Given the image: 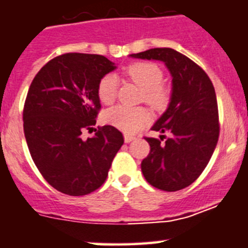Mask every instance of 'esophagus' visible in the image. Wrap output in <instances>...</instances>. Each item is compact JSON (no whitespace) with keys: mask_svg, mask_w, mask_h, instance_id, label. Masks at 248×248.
<instances>
[{"mask_svg":"<svg viewBox=\"0 0 248 248\" xmlns=\"http://www.w3.org/2000/svg\"><path fill=\"white\" fill-rule=\"evenodd\" d=\"M134 139H135V137H133V135L124 134V142H126V144H129V142L133 141Z\"/></svg>","mask_w":248,"mask_h":248,"instance_id":"1","label":"esophagus"}]
</instances>
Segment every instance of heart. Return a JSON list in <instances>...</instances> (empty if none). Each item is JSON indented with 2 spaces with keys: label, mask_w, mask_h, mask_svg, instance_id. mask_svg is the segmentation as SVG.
<instances>
[{
  "label": "heart",
  "mask_w": 248,
  "mask_h": 248,
  "mask_svg": "<svg viewBox=\"0 0 248 248\" xmlns=\"http://www.w3.org/2000/svg\"><path fill=\"white\" fill-rule=\"evenodd\" d=\"M126 76L144 91V101L152 108L159 109L165 106L168 93L161 87L163 71L155 62H134L124 70ZM117 93V78L114 75H106L101 78L97 87V95L103 104H111ZM106 124L120 131L134 134L141 129L150 120L147 111L142 108H128L117 106L107 110L103 115Z\"/></svg>",
  "instance_id": "heart-1"
}]
</instances>
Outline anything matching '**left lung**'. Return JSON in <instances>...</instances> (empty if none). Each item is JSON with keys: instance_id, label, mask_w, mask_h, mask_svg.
Here are the masks:
<instances>
[{"instance_id": "obj_1", "label": "left lung", "mask_w": 248, "mask_h": 248, "mask_svg": "<svg viewBox=\"0 0 248 248\" xmlns=\"http://www.w3.org/2000/svg\"><path fill=\"white\" fill-rule=\"evenodd\" d=\"M129 57L163 62L172 78L170 102L152 126L153 131L169 132L171 137L164 144L146 138L151 152L141 163L142 174L164 191L184 189L199 178L217 145V101L212 80L173 48H151Z\"/></svg>"}]
</instances>
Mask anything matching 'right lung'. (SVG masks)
<instances>
[{"instance_id":"add662e5","label":"right lung","mask_w":248,"mask_h":248,"mask_svg":"<svg viewBox=\"0 0 248 248\" xmlns=\"http://www.w3.org/2000/svg\"><path fill=\"white\" fill-rule=\"evenodd\" d=\"M116 67L100 54L66 53L41 67L31 84L23 108L26 141L38 170L62 194L83 196L98 189L124 145L113 126L82 139L101 108L98 83Z\"/></svg>"}]
</instances>
